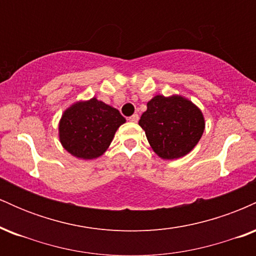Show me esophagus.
<instances>
[{
	"instance_id": "esophagus-1",
	"label": "esophagus",
	"mask_w": 256,
	"mask_h": 256,
	"mask_svg": "<svg viewBox=\"0 0 256 256\" xmlns=\"http://www.w3.org/2000/svg\"><path fill=\"white\" fill-rule=\"evenodd\" d=\"M138 119H140V116H138V114H134V116H131L128 120H130L131 122H137Z\"/></svg>"
}]
</instances>
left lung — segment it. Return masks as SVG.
<instances>
[{"label":"left lung","mask_w":256,"mask_h":256,"mask_svg":"<svg viewBox=\"0 0 256 256\" xmlns=\"http://www.w3.org/2000/svg\"><path fill=\"white\" fill-rule=\"evenodd\" d=\"M138 124L146 131L152 150L167 160L192 152L204 130L201 110L180 96H155L146 104Z\"/></svg>","instance_id":"8db88e82"}]
</instances>
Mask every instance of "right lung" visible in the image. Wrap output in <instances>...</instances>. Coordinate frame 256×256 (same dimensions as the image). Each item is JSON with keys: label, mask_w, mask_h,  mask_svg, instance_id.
I'll list each match as a JSON object with an SVG mask.
<instances>
[{"label": "right lung", "mask_w": 256, "mask_h": 256, "mask_svg": "<svg viewBox=\"0 0 256 256\" xmlns=\"http://www.w3.org/2000/svg\"><path fill=\"white\" fill-rule=\"evenodd\" d=\"M126 122L118 110L96 98L73 104L58 125L60 142L73 156L85 160L101 156L114 134Z\"/></svg>", "instance_id": "obj_1"}]
</instances>
